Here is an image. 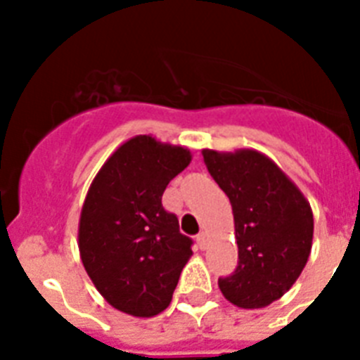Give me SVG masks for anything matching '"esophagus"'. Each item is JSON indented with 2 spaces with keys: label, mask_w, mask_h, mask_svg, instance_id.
<instances>
[{
  "label": "esophagus",
  "mask_w": 360,
  "mask_h": 360,
  "mask_svg": "<svg viewBox=\"0 0 360 360\" xmlns=\"http://www.w3.org/2000/svg\"><path fill=\"white\" fill-rule=\"evenodd\" d=\"M196 243H198V246H200V248H205V245H207V236H205V233H203V231H200V233H198L196 236Z\"/></svg>",
  "instance_id": "1"
}]
</instances>
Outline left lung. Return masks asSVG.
<instances>
[{"instance_id": "obj_1", "label": "left lung", "mask_w": 360, "mask_h": 360, "mask_svg": "<svg viewBox=\"0 0 360 360\" xmlns=\"http://www.w3.org/2000/svg\"><path fill=\"white\" fill-rule=\"evenodd\" d=\"M203 160L230 198L239 248L236 271L219 278L220 291L236 307H267L307 265L314 236L310 203L262 153L205 149Z\"/></svg>"}]
</instances>
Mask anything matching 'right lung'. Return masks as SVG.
Masks as SVG:
<instances>
[{"label": "right lung", "instance_id": "right-lung-1", "mask_svg": "<svg viewBox=\"0 0 360 360\" xmlns=\"http://www.w3.org/2000/svg\"><path fill=\"white\" fill-rule=\"evenodd\" d=\"M191 162L185 147L136 136L106 160L82 207V263L114 308L151 318L168 308L192 239L162 205V194Z\"/></svg>", "mask_w": 360, "mask_h": 360}]
</instances>
